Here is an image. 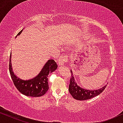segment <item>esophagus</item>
Wrapping results in <instances>:
<instances>
[{
    "label": "esophagus",
    "mask_w": 123,
    "mask_h": 123,
    "mask_svg": "<svg viewBox=\"0 0 123 123\" xmlns=\"http://www.w3.org/2000/svg\"><path fill=\"white\" fill-rule=\"evenodd\" d=\"M68 60V57L66 55H62L58 60V65L62 66Z\"/></svg>",
    "instance_id": "obj_1"
}]
</instances>
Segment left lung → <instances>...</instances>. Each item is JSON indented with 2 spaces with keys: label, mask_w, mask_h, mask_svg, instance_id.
I'll return each instance as SVG.
<instances>
[{
  "label": "left lung",
  "mask_w": 123,
  "mask_h": 123,
  "mask_svg": "<svg viewBox=\"0 0 123 123\" xmlns=\"http://www.w3.org/2000/svg\"><path fill=\"white\" fill-rule=\"evenodd\" d=\"M71 72V77L70 79V84L69 86V91L72 96L73 98L79 101H84V100L89 99L99 95L101 92L105 90L106 85L102 87V88L95 90H90L87 89L81 88L76 83L74 77H73L72 71Z\"/></svg>",
  "instance_id": "8db88e82"
}]
</instances>
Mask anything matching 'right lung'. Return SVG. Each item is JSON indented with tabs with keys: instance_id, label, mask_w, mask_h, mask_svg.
Instances as JSON below:
<instances>
[{
	"instance_id": "add662e5",
	"label": "right lung",
	"mask_w": 123,
	"mask_h": 123,
	"mask_svg": "<svg viewBox=\"0 0 123 123\" xmlns=\"http://www.w3.org/2000/svg\"><path fill=\"white\" fill-rule=\"evenodd\" d=\"M22 32L21 31L17 35ZM10 54L9 62V71L14 84L21 93L28 97H38L43 96L48 91V75L57 69L58 65L54 60H49L44 66L40 72L36 77L30 80H22L18 77L12 72Z\"/></svg>"
}]
</instances>
